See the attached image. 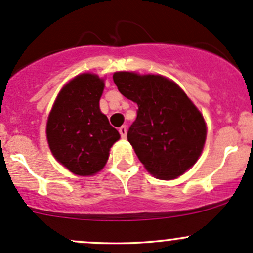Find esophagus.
<instances>
[{"mask_svg":"<svg viewBox=\"0 0 253 253\" xmlns=\"http://www.w3.org/2000/svg\"><path fill=\"white\" fill-rule=\"evenodd\" d=\"M119 132H120V134H121L122 138H125V137H126V134H127V127L126 126H121L119 128Z\"/></svg>","mask_w":253,"mask_h":253,"instance_id":"34e87169","label":"esophagus"}]
</instances>
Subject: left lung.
I'll list each match as a JSON object with an SVG mask.
<instances>
[{
    "mask_svg": "<svg viewBox=\"0 0 253 253\" xmlns=\"http://www.w3.org/2000/svg\"><path fill=\"white\" fill-rule=\"evenodd\" d=\"M112 78L120 93L138 105L127 139L145 169L163 180L182 175L205 145L202 114L177 84L163 76L116 72Z\"/></svg>",
    "mask_w": 253,
    "mask_h": 253,
    "instance_id": "8db88e82",
    "label": "left lung"
}]
</instances>
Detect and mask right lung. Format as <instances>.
<instances>
[{
    "label": "right lung",
    "mask_w": 253,
    "mask_h": 253,
    "mask_svg": "<svg viewBox=\"0 0 253 253\" xmlns=\"http://www.w3.org/2000/svg\"><path fill=\"white\" fill-rule=\"evenodd\" d=\"M104 82L84 73L61 90L48 115L46 136L53 157L71 172L94 175L106 164L109 150L120 138L100 111Z\"/></svg>",
    "instance_id": "1"
}]
</instances>
